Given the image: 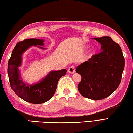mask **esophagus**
I'll return each instance as SVG.
<instances>
[{
	"mask_svg": "<svg viewBox=\"0 0 133 133\" xmlns=\"http://www.w3.org/2000/svg\"><path fill=\"white\" fill-rule=\"evenodd\" d=\"M75 72V68L74 66H71L69 68L68 72L70 74H74Z\"/></svg>",
	"mask_w": 133,
	"mask_h": 133,
	"instance_id": "obj_1",
	"label": "esophagus"
}]
</instances>
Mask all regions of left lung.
Returning <instances> with one entry per match:
<instances>
[{"mask_svg": "<svg viewBox=\"0 0 133 133\" xmlns=\"http://www.w3.org/2000/svg\"><path fill=\"white\" fill-rule=\"evenodd\" d=\"M101 44V52L77 66L82 76L78 88L83 97L92 100L105 98L119 86L124 68L121 47L111 37L92 38Z\"/></svg>", "mask_w": 133, "mask_h": 133, "instance_id": "1", "label": "left lung"}]
</instances>
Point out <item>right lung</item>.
I'll use <instances>...</instances> for the list:
<instances>
[{
    "mask_svg": "<svg viewBox=\"0 0 133 133\" xmlns=\"http://www.w3.org/2000/svg\"><path fill=\"white\" fill-rule=\"evenodd\" d=\"M43 39H28L19 42L12 50L8 62L7 73L11 89L19 98L32 104H42L50 99L56 92L58 82L65 75L67 70L50 71L44 78L35 84H29L21 79L19 67L21 66L22 56L30 47L44 46Z\"/></svg>",
    "mask_w": 133,
    "mask_h": 133,
    "instance_id": "right-lung-1",
    "label": "right lung"
}]
</instances>
